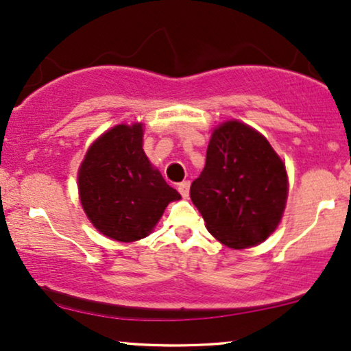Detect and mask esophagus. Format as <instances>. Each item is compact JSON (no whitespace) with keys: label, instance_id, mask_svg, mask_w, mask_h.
<instances>
[{"label":"esophagus","instance_id":"obj_1","mask_svg":"<svg viewBox=\"0 0 351 351\" xmlns=\"http://www.w3.org/2000/svg\"><path fill=\"white\" fill-rule=\"evenodd\" d=\"M176 188H178L181 196L186 199V197L189 196V181H181V183H178V186H176Z\"/></svg>","mask_w":351,"mask_h":351}]
</instances>
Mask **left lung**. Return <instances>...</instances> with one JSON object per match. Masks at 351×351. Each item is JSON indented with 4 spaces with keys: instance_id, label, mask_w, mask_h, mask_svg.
<instances>
[{
    "instance_id": "left-lung-1",
    "label": "left lung",
    "mask_w": 351,
    "mask_h": 351,
    "mask_svg": "<svg viewBox=\"0 0 351 351\" xmlns=\"http://www.w3.org/2000/svg\"><path fill=\"white\" fill-rule=\"evenodd\" d=\"M189 196L219 242L247 248L267 240L280 223L288 175L263 135L229 121L213 132L206 167Z\"/></svg>"
}]
</instances>
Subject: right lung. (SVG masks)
I'll return each mask as SVG.
<instances>
[{
    "label": "right lung",
    "instance_id": "1",
    "mask_svg": "<svg viewBox=\"0 0 351 351\" xmlns=\"http://www.w3.org/2000/svg\"><path fill=\"white\" fill-rule=\"evenodd\" d=\"M142 135V124L116 125L93 143L78 171L88 219L119 242L147 237L168 202L181 197L150 165Z\"/></svg>",
    "mask_w": 351,
    "mask_h": 351
}]
</instances>
